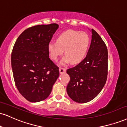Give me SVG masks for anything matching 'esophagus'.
Here are the masks:
<instances>
[{
  "label": "esophagus",
  "mask_w": 127,
  "mask_h": 127,
  "mask_svg": "<svg viewBox=\"0 0 127 127\" xmlns=\"http://www.w3.org/2000/svg\"><path fill=\"white\" fill-rule=\"evenodd\" d=\"M59 71H60V74H63V73H65L66 70H65V68H64L60 67L59 68Z\"/></svg>",
  "instance_id": "obj_1"
}]
</instances>
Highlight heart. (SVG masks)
Returning <instances> with one entry per match:
<instances>
[{
	"label": "heart",
	"mask_w": 127,
	"mask_h": 127,
	"mask_svg": "<svg viewBox=\"0 0 127 127\" xmlns=\"http://www.w3.org/2000/svg\"><path fill=\"white\" fill-rule=\"evenodd\" d=\"M89 36L86 33L69 30L61 33L56 42L48 44V50L51 57L57 60L64 50L65 57L62 64L70 63L76 64L83 60L89 45Z\"/></svg>",
	"instance_id": "obj_1"
}]
</instances>
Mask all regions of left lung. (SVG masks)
<instances>
[{
    "instance_id": "1",
    "label": "left lung",
    "mask_w": 127,
    "mask_h": 127,
    "mask_svg": "<svg viewBox=\"0 0 127 127\" xmlns=\"http://www.w3.org/2000/svg\"><path fill=\"white\" fill-rule=\"evenodd\" d=\"M91 32V43L86 57L79 64L67 70L70 77L67 92L78 103H86L97 96L107 79V48L95 31L92 29Z\"/></svg>"
}]
</instances>
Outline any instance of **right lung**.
Segmentation results:
<instances>
[{
    "mask_svg": "<svg viewBox=\"0 0 127 127\" xmlns=\"http://www.w3.org/2000/svg\"><path fill=\"white\" fill-rule=\"evenodd\" d=\"M58 28L56 24L34 26L24 31L15 42L11 55L13 78L20 94L31 102L46 99L59 76L48 51Z\"/></svg>",
    "mask_w": 127,
    "mask_h": 127,
    "instance_id": "obj_1",
    "label": "right lung"
}]
</instances>
